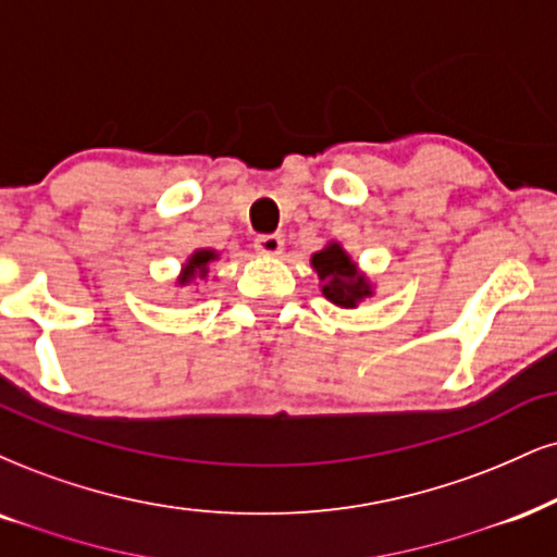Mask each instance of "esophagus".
<instances>
[{
    "mask_svg": "<svg viewBox=\"0 0 557 557\" xmlns=\"http://www.w3.org/2000/svg\"><path fill=\"white\" fill-rule=\"evenodd\" d=\"M256 250L260 256H278L284 250V239L281 235H260L256 237Z\"/></svg>",
    "mask_w": 557,
    "mask_h": 557,
    "instance_id": "obj_1",
    "label": "esophagus"
}]
</instances>
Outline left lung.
<instances>
[{
    "label": "left lung",
    "mask_w": 557,
    "mask_h": 557,
    "mask_svg": "<svg viewBox=\"0 0 557 557\" xmlns=\"http://www.w3.org/2000/svg\"><path fill=\"white\" fill-rule=\"evenodd\" d=\"M310 263L318 271L322 297L333 301L335 307L354 310L359 301L374 294V284L367 278V273L359 271L356 260L343 250L341 243H327L314 252Z\"/></svg>",
    "instance_id": "obj_1"
}]
</instances>
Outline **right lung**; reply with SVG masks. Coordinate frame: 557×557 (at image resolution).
Wrapping results in <instances>:
<instances>
[{"label":"right lung","instance_id":"right-lung-1","mask_svg":"<svg viewBox=\"0 0 557 557\" xmlns=\"http://www.w3.org/2000/svg\"><path fill=\"white\" fill-rule=\"evenodd\" d=\"M219 260V252L216 250H209V247H203V250H194L190 252V258L183 263V271L181 276H177L175 284L177 286H190L196 284V278H206L209 276V265Z\"/></svg>","mask_w":557,"mask_h":557}]
</instances>
